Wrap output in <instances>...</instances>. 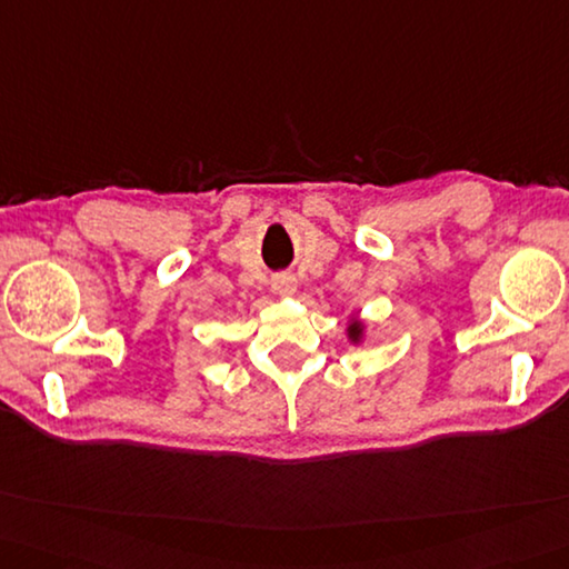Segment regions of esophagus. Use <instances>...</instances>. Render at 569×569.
<instances>
[{"label": "esophagus", "mask_w": 569, "mask_h": 569, "mask_svg": "<svg viewBox=\"0 0 569 569\" xmlns=\"http://www.w3.org/2000/svg\"><path fill=\"white\" fill-rule=\"evenodd\" d=\"M272 290H274L277 295H292V292L297 290L295 277L287 274V272L274 274V277H272Z\"/></svg>", "instance_id": "esophagus-1"}]
</instances>
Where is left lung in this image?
Instances as JSON below:
<instances>
[{
    "mask_svg": "<svg viewBox=\"0 0 569 569\" xmlns=\"http://www.w3.org/2000/svg\"><path fill=\"white\" fill-rule=\"evenodd\" d=\"M362 335V327L360 325H352L350 327V337H352V340H357V337H360Z\"/></svg>",
    "mask_w": 569,
    "mask_h": 569,
    "instance_id": "obj_1",
    "label": "left lung"
}]
</instances>
